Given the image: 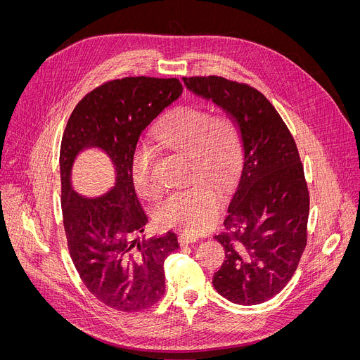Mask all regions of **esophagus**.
I'll use <instances>...</instances> for the list:
<instances>
[{
	"mask_svg": "<svg viewBox=\"0 0 360 360\" xmlns=\"http://www.w3.org/2000/svg\"><path fill=\"white\" fill-rule=\"evenodd\" d=\"M178 240H179V244H181V245H188V244H191V243L198 241V237L191 236V234H181Z\"/></svg>",
	"mask_w": 360,
	"mask_h": 360,
	"instance_id": "34e87169",
	"label": "esophagus"
}]
</instances>
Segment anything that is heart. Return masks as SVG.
<instances>
[{
  "instance_id": "b5f03b06",
  "label": "heart",
  "mask_w": 360,
  "mask_h": 360,
  "mask_svg": "<svg viewBox=\"0 0 360 360\" xmlns=\"http://www.w3.org/2000/svg\"><path fill=\"white\" fill-rule=\"evenodd\" d=\"M155 141L191 158V176L201 179L186 189L162 198L153 211L155 221L163 228H175L198 234L217 219L219 193L236 176L241 160L238 126L228 115H211L202 106H179L169 112L155 130ZM153 149L138 145L130 162V174L136 191L155 197L159 184L153 174Z\"/></svg>"
}]
</instances>
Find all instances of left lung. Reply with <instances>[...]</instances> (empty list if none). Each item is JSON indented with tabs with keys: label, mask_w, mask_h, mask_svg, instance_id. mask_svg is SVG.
Masks as SVG:
<instances>
[{
	"label": "left lung",
	"mask_w": 360,
	"mask_h": 360,
	"mask_svg": "<svg viewBox=\"0 0 360 360\" xmlns=\"http://www.w3.org/2000/svg\"><path fill=\"white\" fill-rule=\"evenodd\" d=\"M184 83L234 119L244 150L226 231L215 236L225 259L214 287L236 304L264 303L287 285L307 244L310 197L296 142L267 97L250 84L218 76Z\"/></svg>",
	"instance_id": "1"
}]
</instances>
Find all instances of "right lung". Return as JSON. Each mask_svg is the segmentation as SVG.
<instances>
[{
	"instance_id": "right-lung-1",
	"label": "right lung",
	"mask_w": 360,
	"mask_h": 360,
	"mask_svg": "<svg viewBox=\"0 0 360 360\" xmlns=\"http://www.w3.org/2000/svg\"><path fill=\"white\" fill-rule=\"evenodd\" d=\"M178 79L123 77L93 89L77 103L60 148L61 210L75 267L93 296L119 311L135 313L165 294L163 261L179 248L169 231L149 241L135 238L148 217L136 197L130 162L145 127L182 94ZM101 147L112 159L117 184L87 199L70 184L75 156Z\"/></svg>"
}]
</instances>
